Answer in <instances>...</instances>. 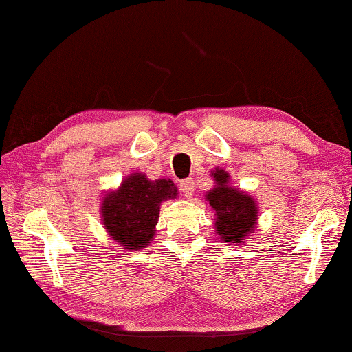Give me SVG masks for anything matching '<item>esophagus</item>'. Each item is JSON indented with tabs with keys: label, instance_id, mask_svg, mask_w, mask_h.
Returning <instances> with one entry per match:
<instances>
[{
	"label": "esophagus",
	"instance_id": "esophagus-1",
	"mask_svg": "<svg viewBox=\"0 0 352 352\" xmlns=\"http://www.w3.org/2000/svg\"><path fill=\"white\" fill-rule=\"evenodd\" d=\"M194 189H195V186H194L192 178H186V180H183L180 183V190H182V194L184 195V197H188V199L192 197Z\"/></svg>",
	"mask_w": 352,
	"mask_h": 352
}]
</instances>
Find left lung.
<instances>
[{
	"label": "left lung",
	"mask_w": 352,
	"mask_h": 352,
	"mask_svg": "<svg viewBox=\"0 0 352 352\" xmlns=\"http://www.w3.org/2000/svg\"><path fill=\"white\" fill-rule=\"evenodd\" d=\"M214 188L205 199L214 210L216 233L228 245L245 243L258 225L259 206L245 190L231 186V177L222 168L211 170Z\"/></svg>",
	"instance_id": "obj_1"
}]
</instances>
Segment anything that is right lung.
<instances>
[{
	"instance_id": "add662e5",
	"label": "right lung",
	"mask_w": 352,
	"mask_h": 352,
	"mask_svg": "<svg viewBox=\"0 0 352 352\" xmlns=\"http://www.w3.org/2000/svg\"><path fill=\"white\" fill-rule=\"evenodd\" d=\"M177 195L178 189L169 178L152 182L142 172L127 175L102 197L100 220L107 234L127 252L148 247L157 233L160 206Z\"/></svg>"
}]
</instances>
